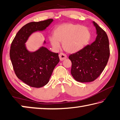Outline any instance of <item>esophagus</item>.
Instances as JSON below:
<instances>
[{
	"instance_id": "1",
	"label": "esophagus",
	"mask_w": 120,
	"mask_h": 120,
	"mask_svg": "<svg viewBox=\"0 0 120 120\" xmlns=\"http://www.w3.org/2000/svg\"><path fill=\"white\" fill-rule=\"evenodd\" d=\"M59 56L60 60L61 61H63L64 59H66L67 58V56L64 53H60L59 54Z\"/></svg>"
}]
</instances>
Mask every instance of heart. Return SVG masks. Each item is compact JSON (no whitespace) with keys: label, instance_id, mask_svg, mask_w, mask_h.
Returning a JSON list of instances; mask_svg holds the SVG:
<instances>
[{"label":"heart","instance_id":"1","mask_svg":"<svg viewBox=\"0 0 120 120\" xmlns=\"http://www.w3.org/2000/svg\"><path fill=\"white\" fill-rule=\"evenodd\" d=\"M91 33L89 28L79 24H64L54 30L53 35L49 37V41L57 50L62 42L64 50L69 53H75L84 48L89 43Z\"/></svg>","mask_w":120,"mask_h":120}]
</instances>
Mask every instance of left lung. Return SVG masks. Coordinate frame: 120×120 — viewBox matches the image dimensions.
<instances>
[{"label": "left lung", "instance_id": "left-lung-1", "mask_svg": "<svg viewBox=\"0 0 120 120\" xmlns=\"http://www.w3.org/2000/svg\"><path fill=\"white\" fill-rule=\"evenodd\" d=\"M93 23L97 34L95 41L69 56L72 63L71 74L79 82L96 79L104 70L109 57V41L106 32L97 23Z\"/></svg>", "mask_w": 120, "mask_h": 120}]
</instances>
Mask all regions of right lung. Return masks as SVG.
<instances>
[{
  "label": "right lung",
  "instance_id": "add662e5",
  "mask_svg": "<svg viewBox=\"0 0 120 120\" xmlns=\"http://www.w3.org/2000/svg\"><path fill=\"white\" fill-rule=\"evenodd\" d=\"M53 21L48 19L27 23L17 32L11 44L10 58L16 76L32 87L40 88L48 84L60 59L58 53L51 52L44 47L30 52L25 43L32 33L45 30Z\"/></svg>",
  "mask_w": 120,
  "mask_h": 120
}]
</instances>
